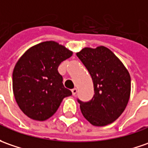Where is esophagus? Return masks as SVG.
<instances>
[{
	"mask_svg": "<svg viewBox=\"0 0 148 148\" xmlns=\"http://www.w3.org/2000/svg\"><path fill=\"white\" fill-rule=\"evenodd\" d=\"M71 91H72V94H73V95H76V93H77V91H78V90H77V88H74V89H72V90H71Z\"/></svg>",
	"mask_w": 148,
	"mask_h": 148,
	"instance_id": "esophagus-1",
	"label": "esophagus"
}]
</instances>
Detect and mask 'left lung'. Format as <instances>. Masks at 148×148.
Segmentation results:
<instances>
[{
	"mask_svg": "<svg viewBox=\"0 0 148 148\" xmlns=\"http://www.w3.org/2000/svg\"><path fill=\"white\" fill-rule=\"evenodd\" d=\"M76 55L91 74L95 91L87 102L78 99L82 115L95 126L112 123L121 115L129 101L131 80L128 70L103 46L85 48Z\"/></svg>",
	"mask_w": 148,
	"mask_h": 148,
	"instance_id": "left-lung-1",
	"label": "left lung"
}]
</instances>
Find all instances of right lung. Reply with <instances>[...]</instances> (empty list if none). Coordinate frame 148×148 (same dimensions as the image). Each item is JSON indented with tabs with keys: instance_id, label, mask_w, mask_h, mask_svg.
Here are the masks:
<instances>
[{
	"instance_id": "add662e5",
	"label": "right lung",
	"mask_w": 148,
	"mask_h": 148,
	"mask_svg": "<svg viewBox=\"0 0 148 148\" xmlns=\"http://www.w3.org/2000/svg\"><path fill=\"white\" fill-rule=\"evenodd\" d=\"M72 54L57 42L46 41L21 57L13 72V91L24 114L33 120H47L57 112L62 99L72 95L57 70Z\"/></svg>"
}]
</instances>
